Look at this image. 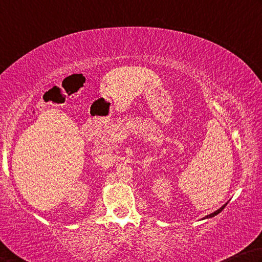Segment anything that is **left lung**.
<instances>
[{
  "label": "left lung",
  "mask_w": 262,
  "mask_h": 262,
  "mask_svg": "<svg viewBox=\"0 0 262 262\" xmlns=\"http://www.w3.org/2000/svg\"><path fill=\"white\" fill-rule=\"evenodd\" d=\"M228 205V203L227 204H224L223 206H222V207H220L217 210H215V212H213V213H210L209 215H206V216L203 219V220H205V219H210V217H214L215 216V215H217L219 213H221L222 212V210L224 209V207H226V206Z\"/></svg>",
  "instance_id": "8db88e82"
}]
</instances>
